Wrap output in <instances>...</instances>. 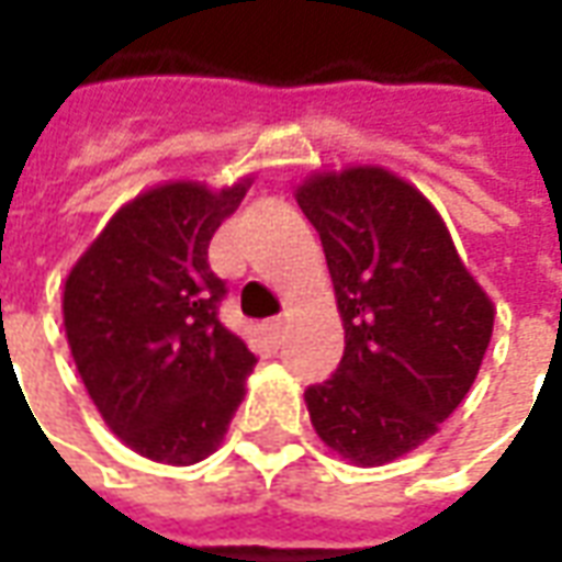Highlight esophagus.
Masks as SVG:
<instances>
[{"label":"esophagus","instance_id":"34e87169","mask_svg":"<svg viewBox=\"0 0 562 562\" xmlns=\"http://www.w3.org/2000/svg\"><path fill=\"white\" fill-rule=\"evenodd\" d=\"M285 328H289V322H285V318H270L268 325H265L270 340H280L282 334H285Z\"/></svg>","mask_w":562,"mask_h":562}]
</instances>
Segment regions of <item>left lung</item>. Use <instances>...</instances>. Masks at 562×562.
<instances>
[{
  "instance_id": "obj_1",
  "label": "left lung",
  "mask_w": 562,
  "mask_h": 562,
  "mask_svg": "<svg viewBox=\"0 0 562 562\" xmlns=\"http://www.w3.org/2000/svg\"><path fill=\"white\" fill-rule=\"evenodd\" d=\"M328 258L346 352L304 394L318 439L382 467L439 430L470 394L494 301L427 198L379 165L316 171L294 189Z\"/></svg>"
}]
</instances>
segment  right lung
<instances>
[{
  "mask_svg": "<svg viewBox=\"0 0 562 562\" xmlns=\"http://www.w3.org/2000/svg\"><path fill=\"white\" fill-rule=\"evenodd\" d=\"M252 177L153 186L116 210L68 270L63 322L104 424L135 454L189 467L213 454L256 355L220 322L207 246Z\"/></svg>",
  "mask_w": 562,
  "mask_h": 562,
  "instance_id": "1",
  "label": "right lung"
}]
</instances>
